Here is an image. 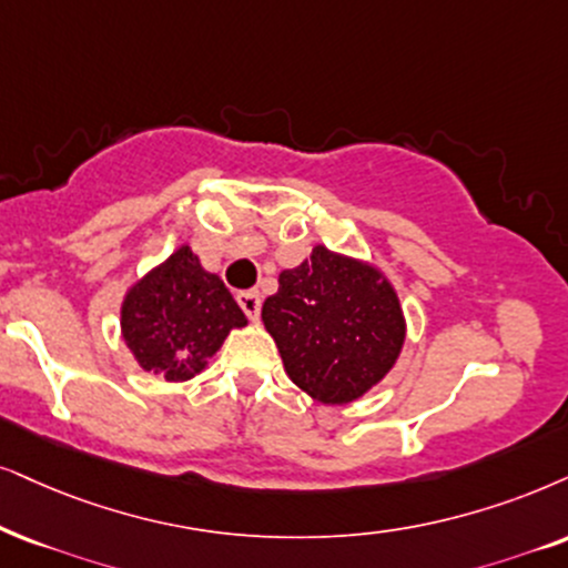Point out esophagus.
<instances>
[{
	"label": "esophagus",
	"mask_w": 568,
	"mask_h": 568,
	"mask_svg": "<svg viewBox=\"0 0 568 568\" xmlns=\"http://www.w3.org/2000/svg\"><path fill=\"white\" fill-rule=\"evenodd\" d=\"M239 306L243 308V314H246L251 322H256V320H260V312H262V296L256 291H241L239 293Z\"/></svg>",
	"instance_id": "obj_1"
}]
</instances>
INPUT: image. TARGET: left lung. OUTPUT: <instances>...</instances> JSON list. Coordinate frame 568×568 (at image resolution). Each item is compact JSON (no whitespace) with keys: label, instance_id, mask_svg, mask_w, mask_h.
I'll return each mask as SVG.
<instances>
[{"label":"left lung","instance_id":"obj_1","mask_svg":"<svg viewBox=\"0 0 568 568\" xmlns=\"http://www.w3.org/2000/svg\"><path fill=\"white\" fill-rule=\"evenodd\" d=\"M262 306L285 372L320 404H351L393 369L406 341L398 293L375 264L314 246Z\"/></svg>","mask_w":568,"mask_h":568}]
</instances>
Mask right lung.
I'll list each match as a JSON object with an SVG mask.
<instances>
[{
	"label": "right lung",
	"instance_id": "1",
	"mask_svg": "<svg viewBox=\"0 0 568 568\" xmlns=\"http://www.w3.org/2000/svg\"><path fill=\"white\" fill-rule=\"evenodd\" d=\"M225 283L181 246L128 288L120 306L125 346L143 372L185 383L206 369L225 337L246 327Z\"/></svg>",
	"mask_w": 568,
	"mask_h": 568
}]
</instances>
